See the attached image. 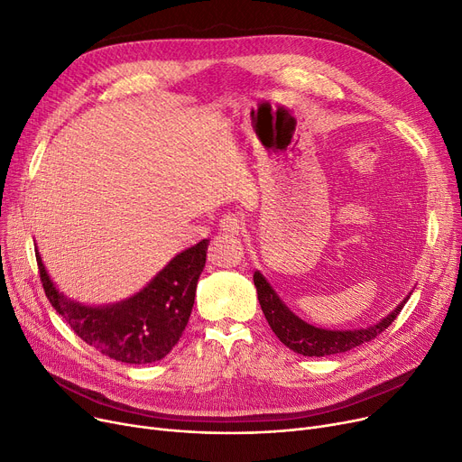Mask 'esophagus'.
Returning a JSON list of instances; mask_svg holds the SVG:
<instances>
[{
  "label": "esophagus",
  "mask_w": 462,
  "mask_h": 462,
  "mask_svg": "<svg viewBox=\"0 0 462 462\" xmlns=\"http://www.w3.org/2000/svg\"><path fill=\"white\" fill-rule=\"evenodd\" d=\"M243 217H240L238 214H224V217L219 219V229L229 233V235H238L240 231H243Z\"/></svg>",
  "instance_id": "1"
}]
</instances>
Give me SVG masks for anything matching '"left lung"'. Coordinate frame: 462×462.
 I'll use <instances>...</instances> for the list:
<instances>
[{"mask_svg": "<svg viewBox=\"0 0 462 462\" xmlns=\"http://www.w3.org/2000/svg\"><path fill=\"white\" fill-rule=\"evenodd\" d=\"M254 283L257 290V299L261 304V310L265 314L273 333L280 338L283 346L293 349L295 354H300L304 357H325L344 354V351L354 349L365 342L374 340L382 331L394 321L402 310V306L410 299L411 291L394 306L393 312H389L380 321L361 327V328H323L306 323L297 314H293L285 302L278 297V293L273 290V285L267 282L259 271L254 273Z\"/></svg>", "mask_w": 462, "mask_h": 462, "instance_id": "left-lung-1", "label": "left lung"}]
</instances>
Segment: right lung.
Instances as JSON below:
<instances>
[{
	"label": "right lung",
	"mask_w": 462,
	"mask_h": 462,
	"mask_svg": "<svg viewBox=\"0 0 462 462\" xmlns=\"http://www.w3.org/2000/svg\"><path fill=\"white\" fill-rule=\"evenodd\" d=\"M208 240L174 255L144 288L111 304H84L61 293L37 252L41 282L51 304L73 331L103 356L127 365L163 359L188 325Z\"/></svg>",
	"instance_id": "add662e5"
}]
</instances>
